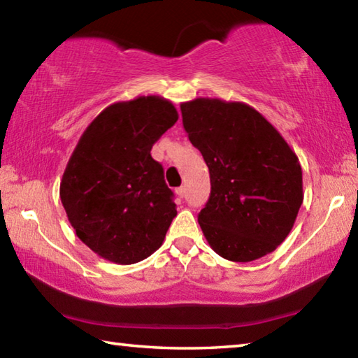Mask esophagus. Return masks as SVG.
<instances>
[{"label": "esophagus", "instance_id": "obj_1", "mask_svg": "<svg viewBox=\"0 0 358 358\" xmlns=\"http://www.w3.org/2000/svg\"><path fill=\"white\" fill-rule=\"evenodd\" d=\"M175 192H177V196H178V197H185V194H186V187H185V186H180V187H177V189H175Z\"/></svg>", "mask_w": 358, "mask_h": 358}]
</instances>
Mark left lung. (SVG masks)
Returning <instances> with one entry per match:
<instances>
[{"label": "left lung", "instance_id": "1", "mask_svg": "<svg viewBox=\"0 0 358 358\" xmlns=\"http://www.w3.org/2000/svg\"><path fill=\"white\" fill-rule=\"evenodd\" d=\"M183 128L210 171L199 213L208 245L232 262H251L286 240L303 202L295 151L256 108L238 101L181 102Z\"/></svg>", "mask_w": 358, "mask_h": 358}]
</instances>
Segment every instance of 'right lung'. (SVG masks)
<instances>
[{
    "label": "right lung",
    "mask_w": 358,
    "mask_h": 358,
    "mask_svg": "<svg viewBox=\"0 0 358 358\" xmlns=\"http://www.w3.org/2000/svg\"><path fill=\"white\" fill-rule=\"evenodd\" d=\"M178 120L171 101L137 96L106 107L78 138L59 197L76 235L108 262L131 265L162 245L177 216L151 148Z\"/></svg>",
    "instance_id": "obj_1"
}]
</instances>
